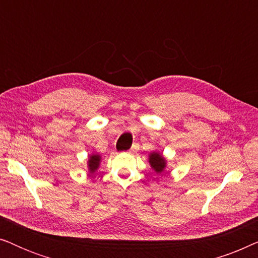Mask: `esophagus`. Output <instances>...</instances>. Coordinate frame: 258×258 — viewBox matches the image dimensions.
Listing matches in <instances>:
<instances>
[{
    "label": "esophagus",
    "instance_id": "obj_1",
    "mask_svg": "<svg viewBox=\"0 0 258 258\" xmlns=\"http://www.w3.org/2000/svg\"><path fill=\"white\" fill-rule=\"evenodd\" d=\"M139 148H140V146L137 143H135L134 144V146L130 148V150H129V153H135V151H137L139 150Z\"/></svg>",
    "mask_w": 258,
    "mask_h": 258
}]
</instances>
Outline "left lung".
I'll return each mask as SVG.
<instances>
[{
  "mask_svg": "<svg viewBox=\"0 0 258 258\" xmlns=\"http://www.w3.org/2000/svg\"><path fill=\"white\" fill-rule=\"evenodd\" d=\"M149 163L151 168L154 169V171L157 172V174H161L165 169V167H167L165 158L160 153H157V151H154V153L149 155Z\"/></svg>",
  "mask_w": 258,
  "mask_h": 258,
  "instance_id": "1",
  "label": "left lung"
}]
</instances>
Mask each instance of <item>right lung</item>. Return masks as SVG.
<instances>
[{"label": "right lung", "mask_w": 258, "mask_h": 258, "mask_svg": "<svg viewBox=\"0 0 258 258\" xmlns=\"http://www.w3.org/2000/svg\"><path fill=\"white\" fill-rule=\"evenodd\" d=\"M101 162V156L98 154H93L89 156V160H88V169L91 174H94L95 171L97 170L98 167H100Z\"/></svg>", "instance_id": "right-lung-1"}]
</instances>
